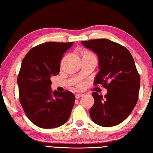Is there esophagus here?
I'll return each mask as SVG.
<instances>
[{"mask_svg": "<svg viewBox=\"0 0 153 153\" xmlns=\"http://www.w3.org/2000/svg\"><path fill=\"white\" fill-rule=\"evenodd\" d=\"M83 96H84V94H82V93H78V94H76L75 97H76V98H79L80 97H82Z\"/></svg>", "mask_w": 153, "mask_h": 153, "instance_id": "34e87169", "label": "esophagus"}]
</instances>
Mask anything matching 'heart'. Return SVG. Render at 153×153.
<instances>
[{
  "instance_id": "1",
  "label": "heart",
  "mask_w": 153,
  "mask_h": 153,
  "mask_svg": "<svg viewBox=\"0 0 153 153\" xmlns=\"http://www.w3.org/2000/svg\"><path fill=\"white\" fill-rule=\"evenodd\" d=\"M82 56L83 57H86V56H94V54L92 53L91 52H90L88 51H84L82 52Z\"/></svg>"
}]
</instances>
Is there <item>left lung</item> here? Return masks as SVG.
<instances>
[{
    "instance_id": "1",
    "label": "left lung",
    "mask_w": 153,
    "mask_h": 153,
    "mask_svg": "<svg viewBox=\"0 0 153 153\" xmlns=\"http://www.w3.org/2000/svg\"><path fill=\"white\" fill-rule=\"evenodd\" d=\"M97 54L99 71L94 84L107 90L103 97L93 92L90 109L92 120L102 127L117 126L130 115L138 101L140 78L131 53L126 47L108 39L82 41Z\"/></svg>"
}]
</instances>
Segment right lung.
I'll list each match as a JSON object with an SVG mask.
<instances>
[{
	"instance_id": "right-lung-1",
	"label": "right lung",
	"mask_w": 153,
	"mask_h": 153,
	"mask_svg": "<svg viewBox=\"0 0 153 153\" xmlns=\"http://www.w3.org/2000/svg\"><path fill=\"white\" fill-rule=\"evenodd\" d=\"M73 44H41L23 59L17 77L20 102L27 118L39 128H57L70 117L74 94L69 91H52L51 78L59 74L63 54Z\"/></svg>"
}]
</instances>
